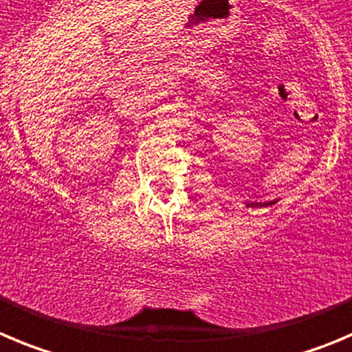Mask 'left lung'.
Instances as JSON below:
<instances>
[{"label":"left lung","instance_id":"obj_1","mask_svg":"<svg viewBox=\"0 0 352 352\" xmlns=\"http://www.w3.org/2000/svg\"><path fill=\"white\" fill-rule=\"evenodd\" d=\"M276 201H267V203H246V206H248V208H261V206H271V205H274Z\"/></svg>","mask_w":352,"mask_h":352}]
</instances>
